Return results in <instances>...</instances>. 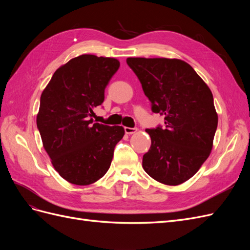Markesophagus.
Listing matches in <instances>:
<instances>
[{
    "label": "esophagus",
    "instance_id": "obj_1",
    "mask_svg": "<svg viewBox=\"0 0 250 250\" xmlns=\"http://www.w3.org/2000/svg\"><path fill=\"white\" fill-rule=\"evenodd\" d=\"M138 131V128H131V127H125V133L126 134H133Z\"/></svg>",
    "mask_w": 250,
    "mask_h": 250
}]
</instances>
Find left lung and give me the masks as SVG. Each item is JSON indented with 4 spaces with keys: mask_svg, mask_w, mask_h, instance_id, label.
I'll list each match as a JSON object with an SVG mask.
<instances>
[{
    "mask_svg": "<svg viewBox=\"0 0 250 250\" xmlns=\"http://www.w3.org/2000/svg\"><path fill=\"white\" fill-rule=\"evenodd\" d=\"M152 111L166 127L146 129L151 147L143 168L158 183L178 186L194 176L213 149L218 115L209 87L193 67L177 58L128 57Z\"/></svg>",
    "mask_w": 250,
    "mask_h": 250,
    "instance_id": "obj_1",
    "label": "left lung"
}]
</instances>
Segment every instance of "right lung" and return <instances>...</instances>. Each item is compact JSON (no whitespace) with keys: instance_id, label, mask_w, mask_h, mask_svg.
I'll list each match as a JSON object with an SVG mask.
<instances>
[{"instance_id":"add662e5","label":"right lung","mask_w":250,"mask_h":250,"mask_svg":"<svg viewBox=\"0 0 250 250\" xmlns=\"http://www.w3.org/2000/svg\"><path fill=\"white\" fill-rule=\"evenodd\" d=\"M119 66L116 58L80 55L59 66L42 93L36 124L42 146L59 175L73 185L87 186L103 177L125 134L122 126L92 119Z\"/></svg>"}]
</instances>
